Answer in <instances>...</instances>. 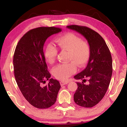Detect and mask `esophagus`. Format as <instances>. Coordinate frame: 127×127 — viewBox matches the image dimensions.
Returning <instances> with one entry per match:
<instances>
[{
  "label": "esophagus",
  "instance_id": "1",
  "mask_svg": "<svg viewBox=\"0 0 127 127\" xmlns=\"http://www.w3.org/2000/svg\"><path fill=\"white\" fill-rule=\"evenodd\" d=\"M69 82V81H61V86H64V85H66V84H68V83Z\"/></svg>",
  "mask_w": 127,
  "mask_h": 127
}]
</instances>
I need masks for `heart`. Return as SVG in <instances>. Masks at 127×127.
Masks as SVG:
<instances>
[{
  "mask_svg": "<svg viewBox=\"0 0 127 127\" xmlns=\"http://www.w3.org/2000/svg\"><path fill=\"white\" fill-rule=\"evenodd\" d=\"M55 42L62 50L68 51L69 63L61 64L54 68L53 74L57 79L65 80L79 68L86 65L91 56V48L89 43L73 33H67L58 36ZM58 49L52 44H49L44 51V57L49 64L55 62Z\"/></svg>",
  "mask_w": 127,
  "mask_h": 127,
  "instance_id": "obj_1",
  "label": "heart"
}]
</instances>
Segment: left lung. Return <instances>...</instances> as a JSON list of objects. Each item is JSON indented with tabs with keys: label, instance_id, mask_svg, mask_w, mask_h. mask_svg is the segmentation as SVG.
<instances>
[{
	"label": "left lung",
	"instance_id": "left-lung-1",
	"mask_svg": "<svg viewBox=\"0 0 127 127\" xmlns=\"http://www.w3.org/2000/svg\"><path fill=\"white\" fill-rule=\"evenodd\" d=\"M66 27L82 35L91 48V56L86 68L74 77L83 81L77 82L78 88L74 94V101L82 107H92L104 97L110 84L113 72L110 50L104 38L93 30L78 25Z\"/></svg>",
	"mask_w": 127,
	"mask_h": 127
}]
</instances>
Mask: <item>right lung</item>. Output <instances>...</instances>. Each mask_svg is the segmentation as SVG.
<instances>
[{
	"label": "right lung",
	"instance_id": "obj_1",
	"mask_svg": "<svg viewBox=\"0 0 127 127\" xmlns=\"http://www.w3.org/2000/svg\"><path fill=\"white\" fill-rule=\"evenodd\" d=\"M61 31L55 27L32 29L22 36L15 49L13 68L17 85L27 101L38 109L54 104L61 87L58 81L50 78L43 51L47 38ZM47 80L48 84L44 86Z\"/></svg>",
	"mask_w": 127,
	"mask_h": 127
}]
</instances>
